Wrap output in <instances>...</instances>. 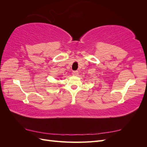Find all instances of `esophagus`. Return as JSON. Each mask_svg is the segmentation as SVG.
Listing matches in <instances>:
<instances>
[{
	"label": "esophagus",
	"instance_id": "obj_1",
	"mask_svg": "<svg viewBox=\"0 0 147 147\" xmlns=\"http://www.w3.org/2000/svg\"><path fill=\"white\" fill-rule=\"evenodd\" d=\"M72 74H73L74 76H77L78 74V72L77 70H75V71H73Z\"/></svg>",
	"mask_w": 147,
	"mask_h": 147
}]
</instances>
